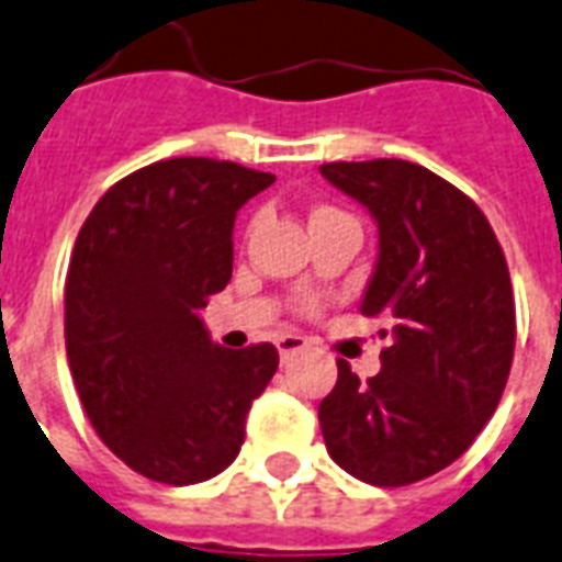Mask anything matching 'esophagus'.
<instances>
[{"label": "esophagus", "mask_w": 562, "mask_h": 562, "mask_svg": "<svg viewBox=\"0 0 562 562\" xmlns=\"http://www.w3.org/2000/svg\"><path fill=\"white\" fill-rule=\"evenodd\" d=\"M276 346L281 360H286V358H293V355H299V351L307 349L311 342H307V337H302V334H281Z\"/></svg>", "instance_id": "1"}]
</instances>
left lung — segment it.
I'll use <instances>...</instances> for the list:
<instances>
[{"instance_id":"1","label":"left lung","mask_w":562,"mask_h":562,"mask_svg":"<svg viewBox=\"0 0 562 562\" xmlns=\"http://www.w3.org/2000/svg\"><path fill=\"white\" fill-rule=\"evenodd\" d=\"M319 172L375 220L360 313L393 322L375 378L337 363L319 404L325 448L367 484H416L454 463L502 402L516 346L507 260L481 207L419 164L340 160Z\"/></svg>"}]
</instances>
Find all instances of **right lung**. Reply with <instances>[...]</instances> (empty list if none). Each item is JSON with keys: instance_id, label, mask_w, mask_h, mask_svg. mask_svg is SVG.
I'll list each match as a JSON object with an SVG mask.
<instances>
[{"instance_id": "add662e5", "label": "right lung", "mask_w": 562, "mask_h": 562, "mask_svg": "<svg viewBox=\"0 0 562 562\" xmlns=\"http://www.w3.org/2000/svg\"><path fill=\"white\" fill-rule=\"evenodd\" d=\"M272 181L232 160H158L116 181L78 232L69 372L104 446L151 481L187 486L232 467L276 375V346L222 349L199 316L232 281L237 211Z\"/></svg>"}]
</instances>
